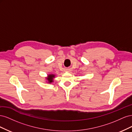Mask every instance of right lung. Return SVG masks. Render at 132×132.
<instances>
[{
	"mask_svg": "<svg viewBox=\"0 0 132 132\" xmlns=\"http://www.w3.org/2000/svg\"><path fill=\"white\" fill-rule=\"evenodd\" d=\"M54 78V75H53V74H51V75H48V78H47V80L48 81H49L50 83L52 82L53 81V79Z\"/></svg>",
	"mask_w": 132,
	"mask_h": 132,
	"instance_id": "obj_1",
	"label": "right lung"
}]
</instances>
